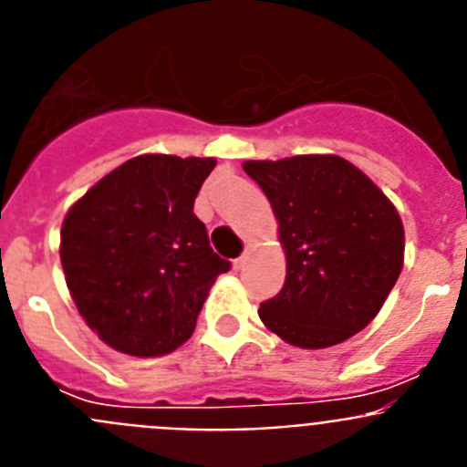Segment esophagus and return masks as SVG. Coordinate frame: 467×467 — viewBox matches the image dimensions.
<instances>
[{
  "instance_id": "34e87169",
  "label": "esophagus",
  "mask_w": 467,
  "mask_h": 467,
  "mask_svg": "<svg viewBox=\"0 0 467 467\" xmlns=\"http://www.w3.org/2000/svg\"><path fill=\"white\" fill-rule=\"evenodd\" d=\"M247 259H250V245H245V250H243L241 257H238L236 262H234V266H236V269H243V266H245V264H247Z\"/></svg>"
}]
</instances>
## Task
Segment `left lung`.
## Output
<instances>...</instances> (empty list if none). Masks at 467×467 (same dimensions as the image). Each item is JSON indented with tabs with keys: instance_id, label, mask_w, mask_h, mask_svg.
Here are the masks:
<instances>
[{
	"instance_id": "obj_1",
	"label": "left lung",
	"mask_w": 467,
	"mask_h": 467,
	"mask_svg": "<svg viewBox=\"0 0 467 467\" xmlns=\"http://www.w3.org/2000/svg\"><path fill=\"white\" fill-rule=\"evenodd\" d=\"M278 217L283 290L259 308L287 344L327 348L372 323L402 271L404 229L381 189L339 156L245 161Z\"/></svg>"
}]
</instances>
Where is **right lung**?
<instances>
[{
	"label": "right lung",
	"instance_id": "1",
	"mask_svg": "<svg viewBox=\"0 0 467 467\" xmlns=\"http://www.w3.org/2000/svg\"><path fill=\"white\" fill-rule=\"evenodd\" d=\"M214 159L144 154L105 175L72 205L60 262L72 299L105 344L138 358L171 353L193 334L214 278L193 201Z\"/></svg>",
	"mask_w": 467,
	"mask_h": 467
}]
</instances>
